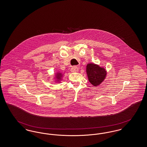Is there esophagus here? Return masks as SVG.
<instances>
[{
    "instance_id": "esophagus-1",
    "label": "esophagus",
    "mask_w": 147,
    "mask_h": 147,
    "mask_svg": "<svg viewBox=\"0 0 147 147\" xmlns=\"http://www.w3.org/2000/svg\"><path fill=\"white\" fill-rule=\"evenodd\" d=\"M71 72H72V73H74V72H77V71H79V69H78V67H76V66H74V67H71Z\"/></svg>"
}]
</instances>
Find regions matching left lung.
Masks as SVG:
<instances>
[{
	"label": "left lung",
	"instance_id": "obj_1",
	"mask_svg": "<svg viewBox=\"0 0 147 147\" xmlns=\"http://www.w3.org/2000/svg\"><path fill=\"white\" fill-rule=\"evenodd\" d=\"M86 73L88 81L94 86L100 85L107 76V71L103 67L91 63L86 65Z\"/></svg>",
	"mask_w": 147,
	"mask_h": 147
}]
</instances>
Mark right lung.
I'll return each instance as SVG.
<instances>
[{
	"label": "right lung",
	"mask_w": 147,
	"mask_h": 147,
	"mask_svg": "<svg viewBox=\"0 0 147 147\" xmlns=\"http://www.w3.org/2000/svg\"><path fill=\"white\" fill-rule=\"evenodd\" d=\"M62 74L61 73L58 72L57 73V74H56V81L57 82H60V81L62 80Z\"/></svg>",
	"instance_id": "right-lung-1"
}]
</instances>
